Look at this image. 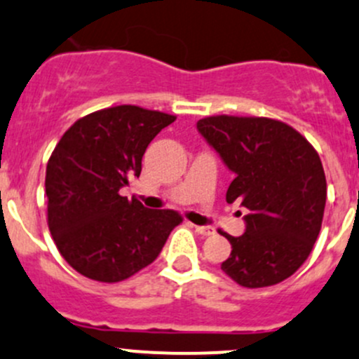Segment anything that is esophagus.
<instances>
[{
  "label": "esophagus",
  "mask_w": 359,
  "mask_h": 359,
  "mask_svg": "<svg viewBox=\"0 0 359 359\" xmlns=\"http://www.w3.org/2000/svg\"><path fill=\"white\" fill-rule=\"evenodd\" d=\"M194 231H196L198 234H201V236H210V234H213V227H208V226H194Z\"/></svg>",
  "instance_id": "34e87169"
}]
</instances>
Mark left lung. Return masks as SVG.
<instances>
[{"label": "left lung", "instance_id": "left-lung-1", "mask_svg": "<svg viewBox=\"0 0 359 359\" xmlns=\"http://www.w3.org/2000/svg\"><path fill=\"white\" fill-rule=\"evenodd\" d=\"M196 126L234 173L227 203L248 210L245 233L226 234L233 250L220 269L247 288L281 283L306 262L323 222L327 179L316 149L271 118L220 114Z\"/></svg>", "mask_w": 359, "mask_h": 359}]
</instances>
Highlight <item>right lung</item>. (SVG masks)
I'll return each mask as SVG.
<instances>
[{
	"label": "right lung",
	"mask_w": 359,
	"mask_h": 359,
	"mask_svg": "<svg viewBox=\"0 0 359 359\" xmlns=\"http://www.w3.org/2000/svg\"><path fill=\"white\" fill-rule=\"evenodd\" d=\"M175 116L139 106L79 118L46 165L48 229L60 255L90 280L118 283L156 260L182 217L121 196L151 140Z\"/></svg>",
	"instance_id": "add662e5"
}]
</instances>
